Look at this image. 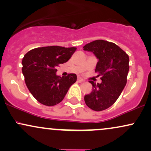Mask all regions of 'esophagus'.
Returning a JSON list of instances; mask_svg holds the SVG:
<instances>
[{"mask_svg": "<svg viewBox=\"0 0 151 151\" xmlns=\"http://www.w3.org/2000/svg\"><path fill=\"white\" fill-rule=\"evenodd\" d=\"M77 81H79V82H82V81H84V79H83L81 77H78Z\"/></svg>", "mask_w": 151, "mask_h": 151, "instance_id": "obj_1", "label": "esophagus"}]
</instances>
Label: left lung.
Returning a JSON list of instances; mask_svg holds the SVG:
<instances>
[{
	"label": "left lung",
	"mask_w": 151,
	"mask_h": 151,
	"mask_svg": "<svg viewBox=\"0 0 151 151\" xmlns=\"http://www.w3.org/2000/svg\"><path fill=\"white\" fill-rule=\"evenodd\" d=\"M92 52L99 61L95 72L101 77V83L92 84V91L84 96L86 106L96 111L109 108L115 103L125 87L129 70V58L122 49L113 42L97 40L83 47Z\"/></svg>",
	"instance_id": "1"
}]
</instances>
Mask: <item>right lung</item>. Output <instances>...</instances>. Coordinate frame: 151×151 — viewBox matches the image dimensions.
Wrapping results in <instances>:
<instances>
[{
    "label": "right lung",
    "mask_w": 151,
    "mask_h": 151,
    "mask_svg": "<svg viewBox=\"0 0 151 151\" xmlns=\"http://www.w3.org/2000/svg\"><path fill=\"white\" fill-rule=\"evenodd\" d=\"M76 47L48 46L31 50L22 61V72L27 89L40 103L48 106L60 103L77 81L75 74H56L58 67L67 62Z\"/></svg>",
    "instance_id": "obj_1"
}]
</instances>
